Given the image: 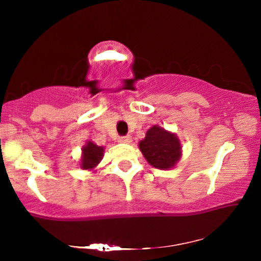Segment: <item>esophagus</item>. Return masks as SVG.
Masks as SVG:
<instances>
[{"label":"esophagus","instance_id":"esophagus-1","mask_svg":"<svg viewBox=\"0 0 261 261\" xmlns=\"http://www.w3.org/2000/svg\"><path fill=\"white\" fill-rule=\"evenodd\" d=\"M118 141L120 143H130L131 142V136H121V137H119Z\"/></svg>","mask_w":261,"mask_h":261}]
</instances>
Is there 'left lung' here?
Here are the masks:
<instances>
[{
	"label": "left lung",
	"mask_w": 261,
	"mask_h": 261,
	"mask_svg": "<svg viewBox=\"0 0 261 261\" xmlns=\"http://www.w3.org/2000/svg\"><path fill=\"white\" fill-rule=\"evenodd\" d=\"M139 147L143 157L157 169H169L175 166L181 157L180 141L175 134L153 125L140 141Z\"/></svg>",
	"instance_id": "1"
}]
</instances>
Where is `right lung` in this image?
<instances>
[{"label":"right lung","instance_id":"1","mask_svg":"<svg viewBox=\"0 0 261 261\" xmlns=\"http://www.w3.org/2000/svg\"><path fill=\"white\" fill-rule=\"evenodd\" d=\"M104 148L97 146L92 141H88L82 148V158H81V168L82 169H94L99 164L103 158Z\"/></svg>","mask_w":261,"mask_h":261}]
</instances>
